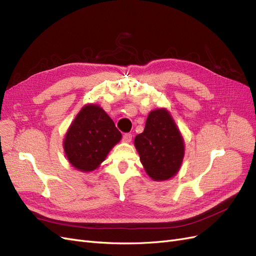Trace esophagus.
I'll list each match as a JSON object with an SVG mask.
<instances>
[{
  "label": "esophagus",
  "mask_w": 256,
  "mask_h": 256,
  "mask_svg": "<svg viewBox=\"0 0 256 256\" xmlns=\"http://www.w3.org/2000/svg\"><path fill=\"white\" fill-rule=\"evenodd\" d=\"M132 134H130V133H126V134H124L123 135V137H122V140L124 142H130V140H132Z\"/></svg>",
  "instance_id": "obj_1"
}]
</instances>
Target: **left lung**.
<instances>
[{"label": "left lung", "instance_id": "8db88e82", "mask_svg": "<svg viewBox=\"0 0 256 256\" xmlns=\"http://www.w3.org/2000/svg\"><path fill=\"white\" fill-rule=\"evenodd\" d=\"M134 145L150 178L168 180L178 173L185 156L184 138L166 108L150 111L144 132Z\"/></svg>", "mask_w": 256, "mask_h": 256}]
</instances>
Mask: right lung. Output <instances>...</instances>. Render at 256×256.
<instances>
[{"label": "right lung", "instance_id": "1", "mask_svg": "<svg viewBox=\"0 0 256 256\" xmlns=\"http://www.w3.org/2000/svg\"><path fill=\"white\" fill-rule=\"evenodd\" d=\"M122 138L112 119L100 106L85 104L71 122L64 138L70 164L81 172L94 171Z\"/></svg>", "mask_w": 256, "mask_h": 256}]
</instances>
